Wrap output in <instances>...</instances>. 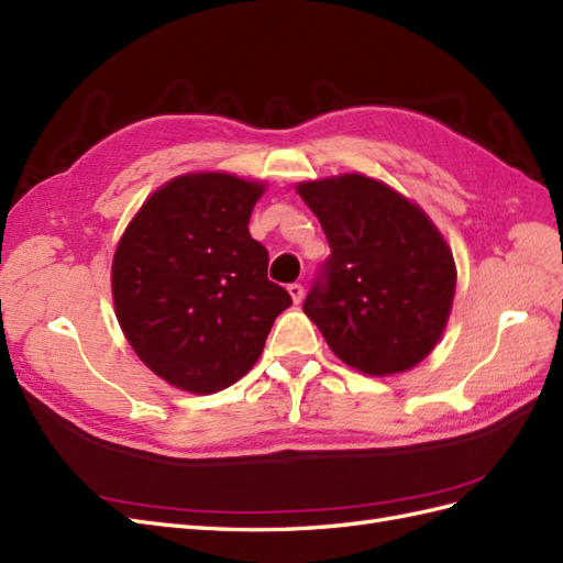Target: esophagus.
Instances as JSON below:
<instances>
[{
	"instance_id": "obj_1",
	"label": "esophagus",
	"mask_w": 563,
	"mask_h": 563,
	"mask_svg": "<svg viewBox=\"0 0 563 563\" xmlns=\"http://www.w3.org/2000/svg\"><path fill=\"white\" fill-rule=\"evenodd\" d=\"M288 294H291L294 302L302 300V284H288Z\"/></svg>"
}]
</instances>
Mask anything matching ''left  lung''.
Instances as JSON below:
<instances>
[{"label": "left lung", "instance_id": "1", "mask_svg": "<svg viewBox=\"0 0 563 563\" xmlns=\"http://www.w3.org/2000/svg\"><path fill=\"white\" fill-rule=\"evenodd\" d=\"M331 255L302 302L333 355L369 376L412 369L440 341L457 269L417 203L364 175L300 181Z\"/></svg>", "mask_w": 563, "mask_h": 563}]
</instances>
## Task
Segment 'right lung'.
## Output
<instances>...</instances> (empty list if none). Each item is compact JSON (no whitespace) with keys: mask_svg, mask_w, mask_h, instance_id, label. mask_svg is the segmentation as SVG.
I'll return each mask as SVG.
<instances>
[{"mask_svg":"<svg viewBox=\"0 0 563 563\" xmlns=\"http://www.w3.org/2000/svg\"><path fill=\"white\" fill-rule=\"evenodd\" d=\"M265 185L189 173L148 196L113 255L115 317L163 382L196 395L239 382L291 306L249 232Z\"/></svg>","mask_w":563,"mask_h":563,"instance_id":"1","label":"right lung"}]
</instances>
